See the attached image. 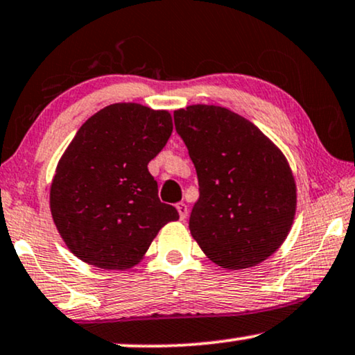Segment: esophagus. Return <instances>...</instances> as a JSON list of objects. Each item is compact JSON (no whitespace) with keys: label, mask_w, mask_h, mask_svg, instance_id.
<instances>
[{"label":"esophagus","mask_w":355,"mask_h":355,"mask_svg":"<svg viewBox=\"0 0 355 355\" xmlns=\"http://www.w3.org/2000/svg\"><path fill=\"white\" fill-rule=\"evenodd\" d=\"M177 211H178V214H180V219H182V220L187 219V216H188V206L185 205V202H178V205H177Z\"/></svg>","instance_id":"1"}]
</instances>
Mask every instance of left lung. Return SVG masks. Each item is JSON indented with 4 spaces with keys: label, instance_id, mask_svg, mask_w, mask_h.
<instances>
[{
    "label": "left lung",
    "instance_id": "1",
    "mask_svg": "<svg viewBox=\"0 0 355 355\" xmlns=\"http://www.w3.org/2000/svg\"><path fill=\"white\" fill-rule=\"evenodd\" d=\"M173 120L200 183L193 239L222 268L263 263L284 243L295 216L297 187L286 155L229 108L198 103L175 112Z\"/></svg>",
    "mask_w": 355,
    "mask_h": 355
}]
</instances>
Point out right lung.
I'll use <instances>...</instances> for the list:
<instances>
[{
    "mask_svg": "<svg viewBox=\"0 0 355 355\" xmlns=\"http://www.w3.org/2000/svg\"><path fill=\"white\" fill-rule=\"evenodd\" d=\"M172 115L112 103L84 123L56 165L50 211L69 252L102 269H130L177 220L160 202L148 164L172 135Z\"/></svg>",
    "mask_w": 355,
    "mask_h": 355,
    "instance_id": "obj_1",
    "label": "right lung"
}]
</instances>
